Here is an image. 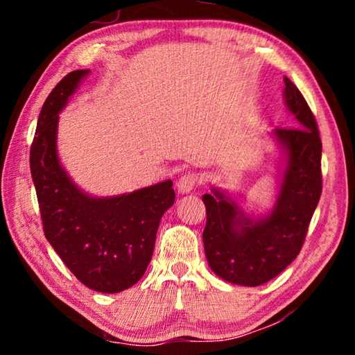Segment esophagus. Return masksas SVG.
<instances>
[{
	"mask_svg": "<svg viewBox=\"0 0 355 355\" xmlns=\"http://www.w3.org/2000/svg\"><path fill=\"white\" fill-rule=\"evenodd\" d=\"M200 183H202L200 173L188 172V173H184V175H182V177L178 178L177 189H178V192H182V194H184V192H191L192 189L196 188V186H199Z\"/></svg>",
	"mask_w": 355,
	"mask_h": 355,
	"instance_id": "obj_1",
	"label": "esophagus"
}]
</instances>
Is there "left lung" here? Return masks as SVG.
<instances>
[{"label":"left lung","mask_w":355,"mask_h":355,"mask_svg":"<svg viewBox=\"0 0 355 355\" xmlns=\"http://www.w3.org/2000/svg\"><path fill=\"white\" fill-rule=\"evenodd\" d=\"M284 95L297 127L274 130L286 152V167L272 211L254 219L219 189L202 197L208 264L220 279L235 285L258 286L285 271L302 249L321 197L322 144L315 116L286 76Z\"/></svg>","instance_id":"1"}]
</instances>
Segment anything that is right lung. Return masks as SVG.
<instances>
[{"label":"right lung","instance_id":"right-lung-1","mask_svg":"<svg viewBox=\"0 0 355 355\" xmlns=\"http://www.w3.org/2000/svg\"><path fill=\"white\" fill-rule=\"evenodd\" d=\"M89 70H75L56 84L39 114L29 152L45 238L81 284L120 293L146 272L156 232L173 205L172 182L116 197H91L71 182L56 152L58 114Z\"/></svg>","mask_w":355,"mask_h":355}]
</instances>
